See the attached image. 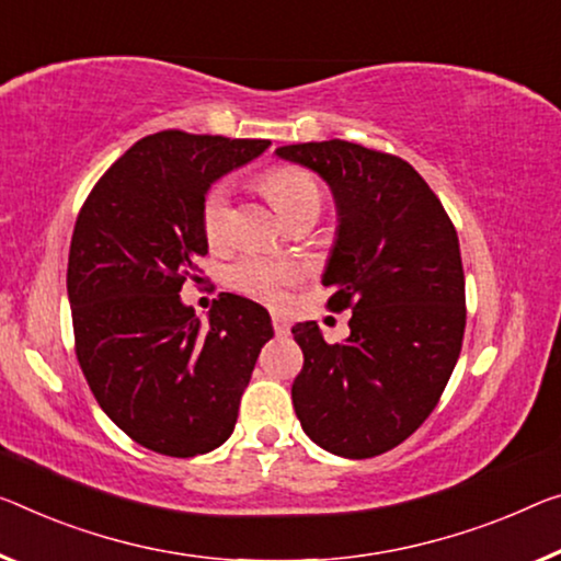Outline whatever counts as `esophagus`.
<instances>
[{"instance_id":"1","label":"esophagus","mask_w":561,"mask_h":561,"mask_svg":"<svg viewBox=\"0 0 561 561\" xmlns=\"http://www.w3.org/2000/svg\"><path fill=\"white\" fill-rule=\"evenodd\" d=\"M271 323H273V331H275V335H286V333H288V329H290L288 318H283V316H273V318H271Z\"/></svg>"}]
</instances>
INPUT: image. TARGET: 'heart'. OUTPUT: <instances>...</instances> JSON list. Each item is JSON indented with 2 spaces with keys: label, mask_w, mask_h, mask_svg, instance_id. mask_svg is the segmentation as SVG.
Segmentation results:
<instances>
[{
  "label": "heart",
  "mask_w": 561,
  "mask_h": 561,
  "mask_svg": "<svg viewBox=\"0 0 561 561\" xmlns=\"http://www.w3.org/2000/svg\"><path fill=\"white\" fill-rule=\"evenodd\" d=\"M263 187L286 220L300 213H321V187L316 178L296 165H273L263 172ZM201 228L210 248L230 240L232 228V191L228 180H215L201 203ZM304 278V268L290 261H273L263 255H243L226 273L228 286L253 300L280 306L290 286Z\"/></svg>",
  "instance_id": "obj_1"
}]
</instances>
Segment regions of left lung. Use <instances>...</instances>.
Returning a JSON list of instances; mask_svg holds the SVG:
<instances>
[{"mask_svg": "<svg viewBox=\"0 0 561 561\" xmlns=\"http://www.w3.org/2000/svg\"><path fill=\"white\" fill-rule=\"evenodd\" d=\"M316 170L339 208L323 283L351 335L329 343L316 321L293 325L304 368L293 409L335 456L370 459L416 431L449 383L467 325L459 236L426 180L399 154L346 140L283 145Z\"/></svg>", "mask_w": 561, "mask_h": 561, "instance_id": "8db88e82", "label": "left lung"}]
</instances>
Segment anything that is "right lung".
Here are the masks:
<instances>
[{"label": "right lung", "instance_id": "1", "mask_svg": "<svg viewBox=\"0 0 561 561\" xmlns=\"http://www.w3.org/2000/svg\"><path fill=\"white\" fill-rule=\"evenodd\" d=\"M271 140L162 130L137 140L77 215L67 293L75 353L102 411L145 449L208 454L238 421L271 316L220 293L203 325L180 288L208 253L201 203L213 180Z\"/></svg>", "mask_w": 561, "mask_h": 561}]
</instances>
